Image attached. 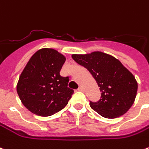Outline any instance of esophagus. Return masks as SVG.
<instances>
[{
    "mask_svg": "<svg viewBox=\"0 0 149 149\" xmlns=\"http://www.w3.org/2000/svg\"><path fill=\"white\" fill-rule=\"evenodd\" d=\"M78 90H79V91H83V87L80 86V87L78 88Z\"/></svg>",
    "mask_w": 149,
    "mask_h": 149,
    "instance_id": "esophagus-1",
    "label": "esophagus"
}]
</instances>
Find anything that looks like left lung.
<instances>
[{"instance_id": "1", "label": "left lung", "mask_w": 149, "mask_h": 149, "mask_svg": "<svg viewBox=\"0 0 149 149\" xmlns=\"http://www.w3.org/2000/svg\"><path fill=\"white\" fill-rule=\"evenodd\" d=\"M72 57L92 74L100 87L101 98L89 102L93 110L107 118L125 114L134 103L138 85L136 78L121 62L101 52Z\"/></svg>"}]
</instances>
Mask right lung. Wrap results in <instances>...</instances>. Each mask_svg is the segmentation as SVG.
<instances>
[{
    "label": "right lung",
    "instance_id": "add662e5",
    "mask_svg": "<svg viewBox=\"0 0 149 149\" xmlns=\"http://www.w3.org/2000/svg\"><path fill=\"white\" fill-rule=\"evenodd\" d=\"M65 57L52 48L38 50L22 72L17 92L22 102L33 114L51 116L64 109L73 93L69 78L60 74Z\"/></svg>",
    "mask_w": 149,
    "mask_h": 149
}]
</instances>
